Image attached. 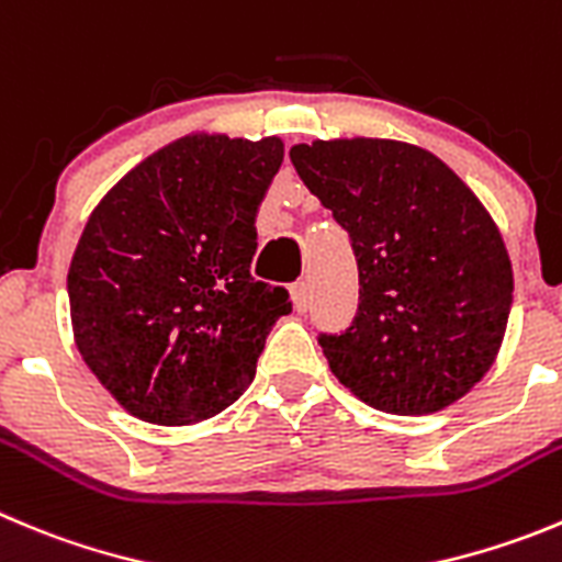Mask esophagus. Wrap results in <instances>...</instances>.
Instances as JSON below:
<instances>
[{
    "mask_svg": "<svg viewBox=\"0 0 562 562\" xmlns=\"http://www.w3.org/2000/svg\"><path fill=\"white\" fill-rule=\"evenodd\" d=\"M290 292H292V301H295L297 312H306V308H308V281H306V278L295 281Z\"/></svg>",
    "mask_w": 562,
    "mask_h": 562,
    "instance_id": "34e87169",
    "label": "esophagus"
}]
</instances>
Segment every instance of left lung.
<instances>
[{
  "label": "left lung",
  "instance_id": "1",
  "mask_svg": "<svg viewBox=\"0 0 562 562\" xmlns=\"http://www.w3.org/2000/svg\"><path fill=\"white\" fill-rule=\"evenodd\" d=\"M290 158L359 267L357 317L317 337L331 373L393 415L454 404L496 362L513 306V265L485 205L415 144L334 138Z\"/></svg>",
  "mask_w": 562,
  "mask_h": 562
}]
</instances>
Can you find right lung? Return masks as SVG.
Listing matches in <instances>:
<instances>
[{
	"label": "right lung",
	"mask_w": 562,
	"mask_h": 562,
	"mask_svg": "<svg viewBox=\"0 0 562 562\" xmlns=\"http://www.w3.org/2000/svg\"><path fill=\"white\" fill-rule=\"evenodd\" d=\"M284 142L194 133L144 158L100 200L69 267L82 362L131 415L187 426L254 382L292 301L250 276L256 214Z\"/></svg>",
	"instance_id": "obj_1"
}]
</instances>
